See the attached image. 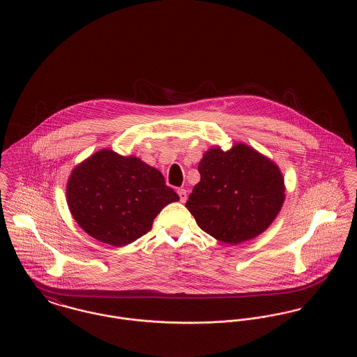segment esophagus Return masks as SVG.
<instances>
[{"label":"esophagus","mask_w":357,"mask_h":357,"mask_svg":"<svg viewBox=\"0 0 357 357\" xmlns=\"http://www.w3.org/2000/svg\"><path fill=\"white\" fill-rule=\"evenodd\" d=\"M177 194H178V197H180V202H185L187 201V190H184V188H178V191H177Z\"/></svg>","instance_id":"34e87169"}]
</instances>
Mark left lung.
<instances>
[{"instance_id": "left-lung-1", "label": "left lung", "mask_w": 357, "mask_h": 357, "mask_svg": "<svg viewBox=\"0 0 357 357\" xmlns=\"http://www.w3.org/2000/svg\"><path fill=\"white\" fill-rule=\"evenodd\" d=\"M201 181L185 207L201 229L220 242L239 245L261 235L278 217L284 198L279 166L253 147H211L198 165Z\"/></svg>"}]
</instances>
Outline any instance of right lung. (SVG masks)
Returning <instances> with one entry per match:
<instances>
[{"mask_svg":"<svg viewBox=\"0 0 357 357\" xmlns=\"http://www.w3.org/2000/svg\"><path fill=\"white\" fill-rule=\"evenodd\" d=\"M66 195L77 224L115 248L146 235L160 210L180 199L158 169L107 149L73 169Z\"/></svg>","mask_w":357,"mask_h":357,"instance_id":"add662e5","label":"right lung"}]
</instances>
